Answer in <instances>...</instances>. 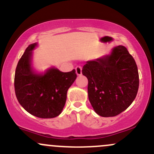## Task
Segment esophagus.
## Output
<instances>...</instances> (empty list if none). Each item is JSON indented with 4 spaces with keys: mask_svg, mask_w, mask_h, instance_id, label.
<instances>
[{
    "mask_svg": "<svg viewBox=\"0 0 154 154\" xmlns=\"http://www.w3.org/2000/svg\"><path fill=\"white\" fill-rule=\"evenodd\" d=\"M82 67H80V66H77L76 67H75V71H76V74L78 75H81L82 73Z\"/></svg>",
    "mask_w": 154,
    "mask_h": 154,
    "instance_id": "1",
    "label": "esophagus"
}]
</instances>
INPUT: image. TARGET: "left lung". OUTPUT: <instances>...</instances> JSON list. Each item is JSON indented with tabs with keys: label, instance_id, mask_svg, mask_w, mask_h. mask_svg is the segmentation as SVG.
Here are the masks:
<instances>
[{
	"label": "left lung",
	"instance_id": "left-lung-1",
	"mask_svg": "<svg viewBox=\"0 0 154 154\" xmlns=\"http://www.w3.org/2000/svg\"><path fill=\"white\" fill-rule=\"evenodd\" d=\"M82 74L88 79V97L101 117H115L132 103L138 92L139 73L134 59L123 45L112 54L84 64Z\"/></svg>",
	"mask_w": 154,
	"mask_h": 154
}]
</instances>
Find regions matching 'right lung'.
Returning <instances> with one entry per match:
<instances>
[{
    "instance_id": "add662e5",
    "label": "right lung",
    "mask_w": 154,
    "mask_h": 154,
    "mask_svg": "<svg viewBox=\"0 0 154 154\" xmlns=\"http://www.w3.org/2000/svg\"><path fill=\"white\" fill-rule=\"evenodd\" d=\"M37 43L26 49L18 62L14 75V91L20 104L31 115L39 118H53L59 115L67 98V92L76 79L75 70L63 72L55 68L44 75L33 72L31 51Z\"/></svg>"
}]
</instances>
